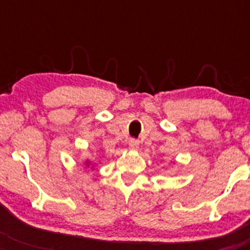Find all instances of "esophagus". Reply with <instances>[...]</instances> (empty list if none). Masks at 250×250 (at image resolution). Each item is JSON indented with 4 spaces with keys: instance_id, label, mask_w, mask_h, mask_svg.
Wrapping results in <instances>:
<instances>
[{
    "instance_id": "34e87169",
    "label": "esophagus",
    "mask_w": 250,
    "mask_h": 250,
    "mask_svg": "<svg viewBox=\"0 0 250 250\" xmlns=\"http://www.w3.org/2000/svg\"><path fill=\"white\" fill-rule=\"evenodd\" d=\"M139 145H140L139 140H137V139H130L129 140V148H130V150H138V148H139Z\"/></svg>"
}]
</instances>
